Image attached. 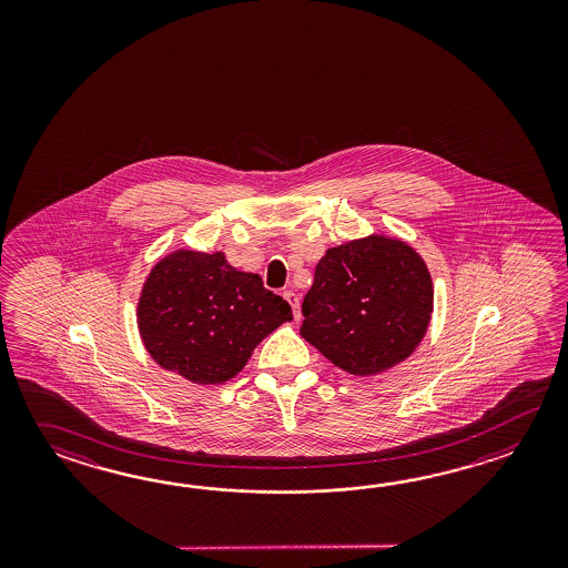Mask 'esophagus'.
I'll use <instances>...</instances> for the list:
<instances>
[{
	"mask_svg": "<svg viewBox=\"0 0 568 568\" xmlns=\"http://www.w3.org/2000/svg\"><path fill=\"white\" fill-rule=\"evenodd\" d=\"M284 298H286L290 306H292L294 318H301V298H298V294L292 292V290H286V292H284Z\"/></svg>",
	"mask_w": 568,
	"mask_h": 568,
	"instance_id": "esophagus-1",
	"label": "esophagus"
}]
</instances>
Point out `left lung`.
<instances>
[{"instance_id": "1", "label": "left lung", "mask_w": 568, "mask_h": 568, "mask_svg": "<svg viewBox=\"0 0 568 568\" xmlns=\"http://www.w3.org/2000/svg\"><path fill=\"white\" fill-rule=\"evenodd\" d=\"M423 257L372 235L326 250L302 302L301 335L353 375L386 372L410 357L433 314Z\"/></svg>"}]
</instances>
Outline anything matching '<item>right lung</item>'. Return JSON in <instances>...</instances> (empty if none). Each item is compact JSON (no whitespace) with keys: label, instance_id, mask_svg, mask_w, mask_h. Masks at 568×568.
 <instances>
[{"label":"right lung","instance_id":"obj_1","mask_svg":"<svg viewBox=\"0 0 568 568\" xmlns=\"http://www.w3.org/2000/svg\"><path fill=\"white\" fill-rule=\"evenodd\" d=\"M288 302L257 274L237 272L225 255L179 250L145 280L138 326L145 349L164 369L194 384H223L282 323Z\"/></svg>","mask_w":568,"mask_h":568}]
</instances>
